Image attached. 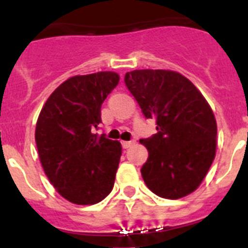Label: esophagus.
Wrapping results in <instances>:
<instances>
[{
  "label": "esophagus",
  "instance_id": "1",
  "mask_svg": "<svg viewBox=\"0 0 248 248\" xmlns=\"http://www.w3.org/2000/svg\"><path fill=\"white\" fill-rule=\"evenodd\" d=\"M134 140H130V141H122V146H123V149H128V148H130L131 145H134Z\"/></svg>",
  "mask_w": 248,
  "mask_h": 248
}]
</instances>
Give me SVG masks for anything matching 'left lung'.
Returning <instances> with one entry per match:
<instances>
[{
    "label": "left lung",
    "mask_w": 248,
    "mask_h": 248,
    "mask_svg": "<svg viewBox=\"0 0 248 248\" xmlns=\"http://www.w3.org/2000/svg\"><path fill=\"white\" fill-rule=\"evenodd\" d=\"M129 92L157 133L140 143L149 157L144 183L164 199H180L202 183L216 153V119L199 89L183 74L164 69L128 72Z\"/></svg>",
    "instance_id": "obj_1"
}]
</instances>
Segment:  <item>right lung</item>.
<instances>
[{
	"label": "right lung",
	"mask_w": 248,
	"mask_h": 248,
	"mask_svg": "<svg viewBox=\"0 0 248 248\" xmlns=\"http://www.w3.org/2000/svg\"><path fill=\"white\" fill-rule=\"evenodd\" d=\"M119 83L114 72L72 77L50 94L36 126L41 164L57 191L77 205H94L113 190L119 141L94 134L100 108Z\"/></svg>",
	"instance_id": "right-lung-1"
}]
</instances>
